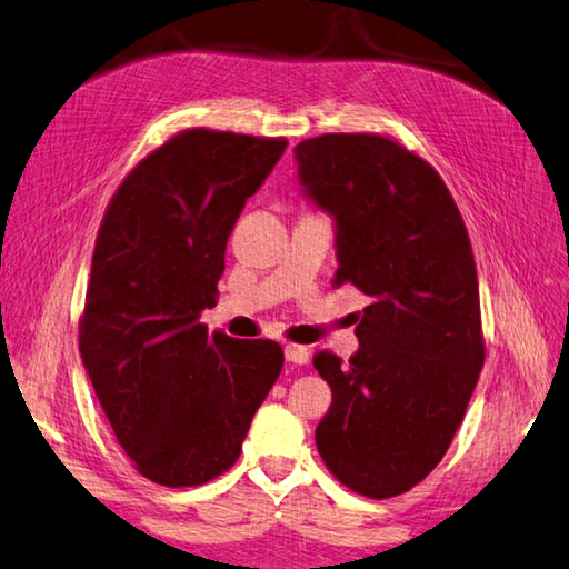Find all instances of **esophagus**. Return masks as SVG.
Masks as SVG:
<instances>
[{"label":"esophagus","instance_id":"1","mask_svg":"<svg viewBox=\"0 0 569 569\" xmlns=\"http://www.w3.org/2000/svg\"><path fill=\"white\" fill-rule=\"evenodd\" d=\"M286 360L293 365H308L310 360V350L303 348V345H286Z\"/></svg>","mask_w":569,"mask_h":569}]
</instances>
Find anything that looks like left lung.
<instances>
[{"mask_svg":"<svg viewBox=\"0 0 569 569\" xmlns=\"http://www.w3.org/2000/svg\"><path fill=\"white\" fill-rule=\"evenodd\" d=\"M293 154L303 197L336 227L332 286L372 298L350 362L313 360L332 389L318 451L355 493L392 498L441 461L481 375L469 233L441 177L389 138L328 132Z\"/></svg>","mask_w":569,"mask_h":569,"instance_id":"obj_1","label":"left lung"}]
</instances>
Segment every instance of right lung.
<instances>
[{
  "mask_svg": "<svg viewBox=\"0 0 569 569\" xmlns=\"http://www.w3.org/2000/svg\"><path fill=\"white\" fill-rule=\"evenodd\" d=\"M286 144L180 132L126 177L100 224L81 358L122 451L160 486L224 473L281 375V345L209 336L199 318L229 233Z\"/></svg>",
  "mask_w": 569,
  "mask_h": 569,
  "instance_id": "right-lung-1",
  "label": "right lung"
}]
</instances>
